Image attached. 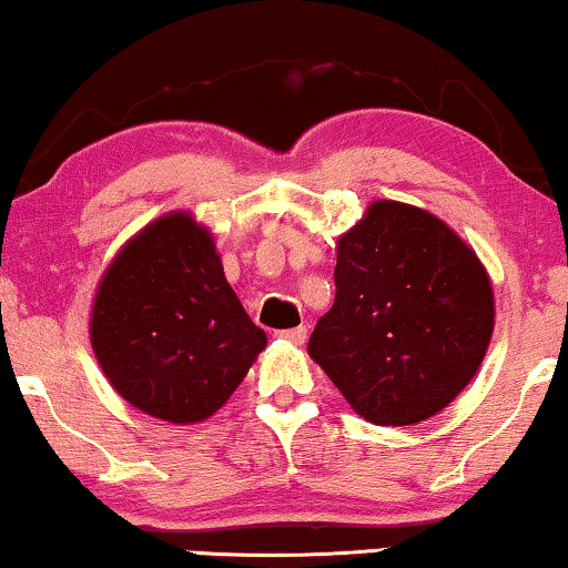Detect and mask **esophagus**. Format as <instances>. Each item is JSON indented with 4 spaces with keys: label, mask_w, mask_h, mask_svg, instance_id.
<instances>
[{
    "label": "esophagus",
    "mask_w": 568,
    "mask_h": 568,
    "mask_svg": "<svg viewBox=\"0 0 568 568\" xmlns=\"http://www.w3.org/2000/svg\"><path fill=\"white\" fill-rule=\"evenodd\" d=\"M278 338H284V341H290V344H305V338H307V328L305 325H300V328H286V331H278L276 333Z\"/></svg>",
    "instance_id": "obj_1"
}]
</instances>
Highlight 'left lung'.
<instances>
[{
    "label": "left lung",
    "instance_id": "obj_1",
    "mask_svg": "<svg viewBox=\"0 0 568 568\" xmlns=\"http://www.w3.org/2000/svg\"><path fill=\"white\" fill-rule=\"evenodd\" d=\"M333 282L307 352L367 422H424L478 372L494 333L491 282L434 214L375 201L338 237Z\"/></svg>",
    "mask_w": 568,
    "mask_h": 568
}]
</instances>
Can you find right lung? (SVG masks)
<instances>
[{"label":"right lung","instance_id":"1","mask_svg":"<svg viewBox=\"0 0 568 568\" xmlns=\"http://www.w3.org/2000/svg\"><path fill=\"white\" fill-rule=\"evenodd\" d=\"M90 341L113 390L170 424L220 410L266 348L212 232L189 212L160 216L121 247L100 278Z\"/></svg>","mask_w":568,"mask_h":568}]
</instances>
